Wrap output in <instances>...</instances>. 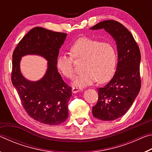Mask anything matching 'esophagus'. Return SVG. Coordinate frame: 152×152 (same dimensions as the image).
Wrapping results in <instances>:
<instances>
[{"label": "esophagus", "instance_id": "34e87169", "mask_svg": "<svg viewBox=\"0 0 152 152\" xmlns=\"http://www.w3.org/2000/svg\"><path fill=\"white\" fill-rule=\"evenodd\" d=\"M80 91H82V88H80V87H77V86L76 87L74 86V87H72V91L73 93H76V92H78Z\"/></svg>", "mask_w": 152, "mask_h": 152}]
</instances>
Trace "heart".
Returning <instances> with one entry per match:
<instances>
[{
  "instance_id": "heart-1",
  "label": "heart",
  "mask_w": 152,
  "mask_h": 152,
  "mask_svg": "<svg viewBox=\"0 0 152 152\" xmlns=\"http://www.w3.org/2000/svg\"><path fill=\"white\" fill-rule=\"evenodd\" d=\"M71 56L61 54L57 59L60 73L71 78L75 73L76 61H83L82 72L76 77L74 84L78 86L90 85L98 81L104 83L112 78L117 65L116 50L112 44L90 38H81L70 48Z\"/></svg>"
}]
</instances>
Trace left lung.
Returning a JSON list of instances; mask_svg holds the SVG:
<instances>
[{"mask_svg":"<svg viewBox=\"0 0 152 152\" xmlns=\"http://www.w3.org/2000/svg\"><path fill=\"white\" fill-rule=\"evenodd\" d=\"M91 29H104L116 42V72L107 85L98 88V102L92 107L95 118L113 121L127 113L140 91V50L132 33L116 20H104Z\"/></svg>","mask_w":152,"mask_h":152,"instance_id":"8db88e82","label":"left lung"}]
</instances>
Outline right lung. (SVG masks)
<instances>
[{
	"instance_id": "obj_1",
	"label": "right lung",
	"mask_w": 152,
	"mask_h": 152,
	"mask_svg": "<svg viewBox=\"0 0 152 152\" xmlns=\"http://www.w3.org/2000/svg\"><path fill=\"white\" fill-rule=\"evenodd\" d=\"M66 35L64 33L34 27L22 38L12 53V85L27 114L44 124L57 125L68 117L72 87L64 82L56 66L59 51ZM28 54L42 55L48 61L47 72L39 81H27L20 73V59Z\"/></svg>"
}]
</instances>
